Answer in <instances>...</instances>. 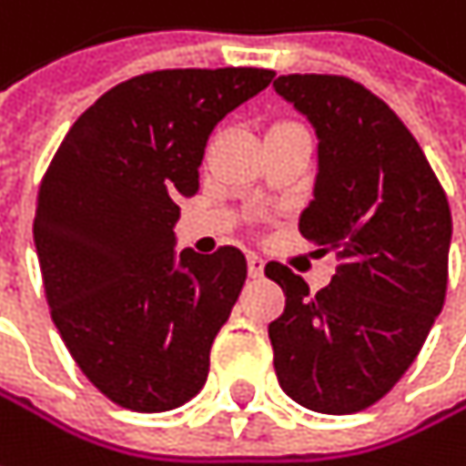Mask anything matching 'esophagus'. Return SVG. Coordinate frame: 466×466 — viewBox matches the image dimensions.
Here are the masks:
<instances>
[{
  "mask_svg": "<svg viewBox=\"0 0 466 466\" xmlns=\"http://www.w3.org/2000/svg\"><path fill=\"white\" fill-rule=\"evenodd\" d=\"M248 272H250V277L264 275V258L258 253H250L248 256Z\"/></svg>",
  "mask_w": 466,
  "mask_h": 466,
  "instance_id": "esophagus-1",
  "label": "esophagus"
}]
</instances>
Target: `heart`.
Masks as SVG:
<instances>
[{"instance_id":"b5f03b06","label":"heart","mask_w":466,"mask_h":466,"mask_svg":"<svg viewBox=\"0 0 466 466\" xmlns=\"http://www.w3.org/2000/svg\"><path fill=\"white\" fill-rule=\"evenodd\" d=\"M279 125H290V122H279ZM279 125H275V127H279Z\"/></svg>"}]
</instances>
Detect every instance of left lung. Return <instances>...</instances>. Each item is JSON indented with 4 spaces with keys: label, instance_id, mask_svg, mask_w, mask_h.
Returning a JSON list of instances; mask_svg holds the SVG:
<instances>
[{
    "label": "left lung",
    "instance_id": "obj_1",
    "mask_svg": "<svg viewBox=\"0 0 466 466\" xmlns=\"http://www.w3.org/2000/svg\"><path fill=\"white\" fill-rule=\"evenodd\" d=\"M275 90L318 136L299 232L339 256L318 293L267 264L285 290L269 322L277 381L309 410L355 413L400 381L443 309L451 210L421 147L370 90L330 74L277 76Z\"/></svg>",
    "mask_w": 466,
    "mask_h": 466
}]
</instances>
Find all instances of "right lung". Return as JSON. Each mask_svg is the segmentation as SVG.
I'll return each instance as SVG.
<instances>
[{
    "label": "right lung",
    "mask_w": 466,
    "mask_h": 466,
    "mask_svg": "<svg viewBox=\"0 0 466 466\" xmlns=\"http://www.w3.org/2000/svg\"><path fill=\"white\" fill-rule=\"evenodd\" d=\"M272 76H133L71 125L42 178L34 245L50 315L82 373L122 408L173 410L205 387L248 261L237 248L176 253L178 202L199 191L213 127Z\"/></svg>",
    "instance_id": "obj_1"
}]
</instances>
